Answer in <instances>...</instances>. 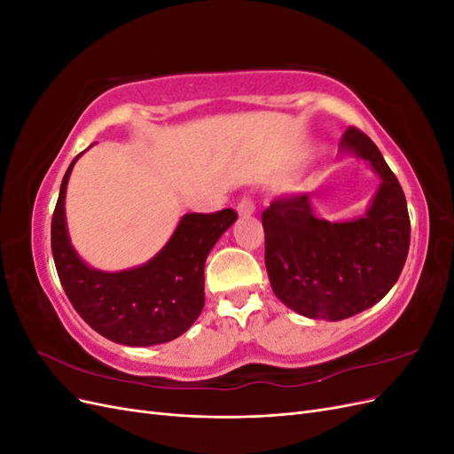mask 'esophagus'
I'll return each instance as SVG.
<instances>
[{
    "label": "esophagus",
    "instance_id": "34e87169",
    "mask_svg": "<svg viewBox=\"0 0 454 454\" xmlns=\"http://www.w3.org/2000/svg\"><path fill=\"white\" fill-rule=\"evenodd\" d=\"M237 212H239V215H242V217H248V215H252V214L255 212L254 200H252V199H248V197H244V199L237 204Z\"/></svg>",
    "mask_w": 454,
    "mask_h": 454
}]
</instances>
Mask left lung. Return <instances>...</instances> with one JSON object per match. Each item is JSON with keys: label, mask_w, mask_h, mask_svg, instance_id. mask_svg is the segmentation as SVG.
Listing matches in <instances>:
<instances>
[{"label": "left lung", "mask_w": 454, "mask_h": 454, "mask_svg": "<svg viewBox=\"0 0 454 454\" xmlns=\"http://www.w3.org/2000/svg\"><path fill=\"white\" fill-rule=\"evenodd\" d=\"M339 153L365 160L380 185L364 215L327 222L310 195L272 200L263 212L265 265L282 303L314 320L339 322L387 295L405 265L411 223L403 189L379 147L350 127Z\"/></svg>", "instance_id": "obj_1"}]
</instances>
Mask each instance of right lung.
I'll use <instances>...</instances> for the list:
<instances>
[{"label": "right lung", "instance_id": "add662e5", "mask_svg": "<svg viewBox=\"0 0 454 454\" xmlns=\"http://www.w3.org/2000/svg\"><path fill=\"white\" fill-rule=\"evenodd\" d=\"M83 153L64 174L51 223L52 257L64 292L94 332L119 345L151 347L174 340L202 312L206 257L237 222V212L185 214L147 263L115 272L94 269L72 246L64 208L67 180Z\"/></svg>", "mask_w": 454, "mask_h": 454}]
</instances>
